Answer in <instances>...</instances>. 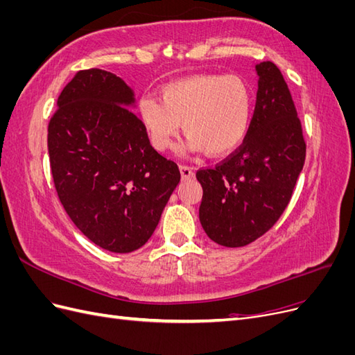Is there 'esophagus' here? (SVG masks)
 <instances>
[{
	"label": "esophagus",
	"instance_id": "34e87169",
	"mask_svg": "<svg viewBox=\"0 0 355 355\" xmlns=\"http://www.w3.org/2000/svg\"><path fill=\"white\" fill-rule=\"evenodd\" d=\"M180 175H182V179H191L192 176H194V168L189 167V166H180Z\"/></svg>",
	"mask_w": 355,
	"mask_h": 355
}]
</instances>
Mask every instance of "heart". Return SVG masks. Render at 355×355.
Segmentation results:
<instances>
[{"label":"heart","instance_id":"1","mask_svg":"<svg viewBox=\"0 0 355 355\" xmlns=\"http://www.w3.org/2000/svg\"><path fill=\"white\" fill-rule=\"evenodd\" d=\"M137 112L153 146L167 151L182 130L187 149L220 157L237 148L249 132L253 94L237 75H196L164 85L154 96H142Z\"/></svg>","mask_w":355,"mask_h":355}]
</instances>
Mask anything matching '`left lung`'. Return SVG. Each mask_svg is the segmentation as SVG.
I'll use <instances>...</instances> for the list:
<instances>
[{
  "label": "left lung",
  "instance_id": "left-lung-1",
  "mask_svg": "<svg viewBox=\"0 0 355 355\" xmlns=\"http://www.w3.org/2000/svg\"><path fill=\"white\" fill-rule=\"evenodd\" d=\"M254 68L256 106L243 145L216 167L197 171L202 230L225 247L247 245L272 228L305 163L302 127L282 71L272 62Z\"/></svg>",
  "mask_w": 355,
  "mask_h": 355
}]
</instances>
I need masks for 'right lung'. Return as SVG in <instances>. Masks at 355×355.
<instances>
[{"mask_svg":"<svg viewBox=\"0 0 355 355\" xmlns=\"http://www.w3.org/2000/svg\"><path fill=\"white\" fill-rule=\"evenodd\" d=\"M135 92L99 68L77 72L49 124L51 175L62 206L85 237L114 253L151 239L176 189L178 164L149 144Z\"/></svg>","mask_w":355,"mask_h":355,"instance_id":"right-lung-1","label":"right lung"}]
</instances>
